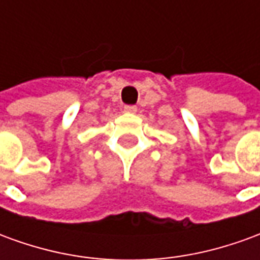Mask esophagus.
<instances>
[{
  "label": "esophagus",
  "mask_w": 260,
  "mask_h": 260,
  "mask_svg": "<svg viewBox=\"0 0 260 260\" xmlns=\"http://www.w3.org/2000/svg\"><path fill=\"white\" fill-rule=\"evenodd\" d=\"M124 111H125V113L134 114V113H136V111H138V107H136V106H125Z\"/></svg>",
  "instance_id": "esophagus-1"
}]
</instances>
